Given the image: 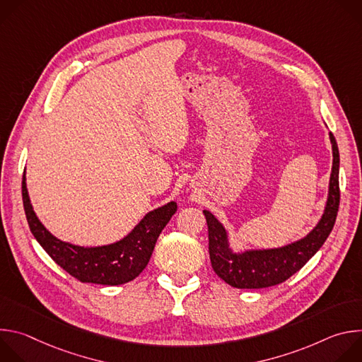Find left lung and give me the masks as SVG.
Masks as SVG:
<instances>
[{
    "label": "left lung",
    "instance_id": "8db88e82",
    "mask_svg": "<svg viewBox=\"0 0 362 362\" xmlns=\"http://www.w3.org/2000/svg\"><path fill=\"white\" fill-rule=\"evenodd\" d=\"M332 172L325 212L320 223L303 239L276 249L233 253L225 228L208 211H203L209 232L212 268L226 284L239 289H259L285 282L318 252L329 236L339 208V151L332 133Z\"/></svg>",
    "mask_w": 362,
    "mask_h": 362
}]
</instances>
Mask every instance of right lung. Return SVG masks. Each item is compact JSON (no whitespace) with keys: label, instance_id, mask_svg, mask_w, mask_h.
I'll return each instance as SVG.
<instances>
[{"label":"right lung","instance_id":"add662e5","mask_svg":"<svg viewBox=\"0 0 362 362\" xmlns=\"http://www.w3.org/2000/svg\"><path fill=\"white\" fill-rule=\"evenodd\" d=\"M23 203L31 233L51 259L80 282L98 285H122L137 278L147 267L159 235L177 211V204L169 202L148 212L124 239L107 246L83 247L62 242L42 226L30 203L25 176Z\"/></svg>","mask_w":362,"mask_h":362}]
</instances>
